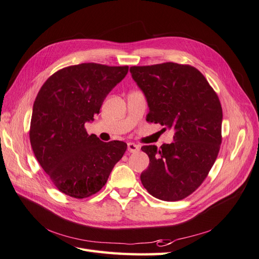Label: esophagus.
I'll return each instance as SVG.
<instances>
[{"label":"esophagus","instance_id":"1","mask_svg":"<svg viewBox=\"0 0 259 259\" xmlns=\"http://www.w3.org/2000/svg\"><path fill=\"white\" fill-rule=\"evenodd\" d=\"M127 150H128V152L136 153V152L139 151V146L134 144V143H128L127 144Z\"/></svg>","mask_w":259,"mask_h":259}]
</instances>
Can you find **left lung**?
Returning <instances> with one entry per match:
<instances>
[{"mask_svg":"<svg viewBox=\"0 0 259 259\" xmlns=\"http://www.w3.org/2000/svg\"><path fill=\"white\" fill-rule=\"evenodd\" d=\"M143 91L147 121L174 131V142L144 146L149 166L140 175L147 191L163 201H179L197 190L222 144L223 110L214 90L198 69L175 62L131 67Z\"/></svg>","mask_w":259,"mask_h":259,"instance_id":"8db88e82","label":"left lung"}]
</instances>
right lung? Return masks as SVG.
<instances>
[{
    "label": "right lung",
    "instance_id": "1",
    "mask_svg": "<svg viewBox=\"0 0 259 259\" xmlns=\"http://www.w3.org/2000/svg\"><path fill=\"white\" fill-rule=\"evenodd\" d=\"M128 67L81 64L59 70L38 92L32 109L30 143L36 160L57 189L76 199L98 192L127 145L104 143L89 135L107 95L127 74Z\"/></svg>",
    "mask_w": 259,
    "mask_h": 259
}]
</instances>
